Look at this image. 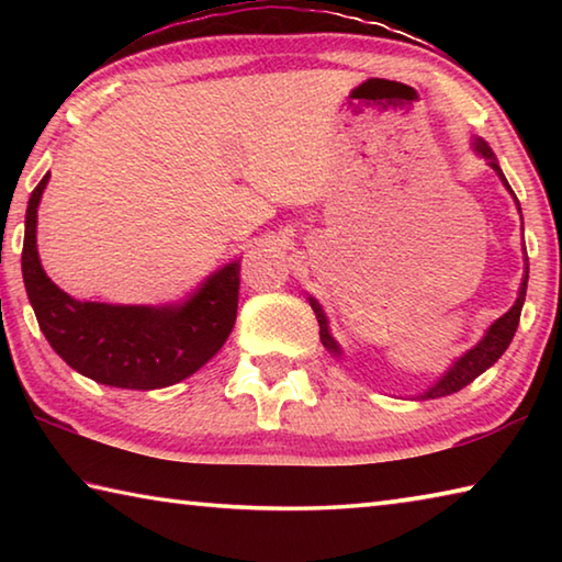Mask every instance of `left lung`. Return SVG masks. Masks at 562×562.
<instances>
[{
    "label": "left lung",
    "instance_id": "8db88e82",
    "mask_svg": "<svg viewBox=\"0 0 562 562\" xmlns=\"http://www.w3.org/2000/svg\"><path fill=\"white\" fill-rule=\"evenodd\" d=\"M473 146H475V150H479V154H481L483 158H488L491 168L496 170L503 183H506V188L510 190L508 180H506V176H503L501 166L496 164V156H493V150H491V146L486 144V140H475ZM518 211H520V207H518ZM526 288H528V268H526V278H522V284H520V292H518L516 304H513V307H510L501 319L493 322L491 329H488V335L483 337V339L479 341V345H475V347L469 351V355H463L459 361H456V364L449 369V372H446V376L441 379V382L436 384V386H431L429 392H426L422 398H436V396H449V394H453V392H461V389L469 386L475 376H481L483 372H486L488 367L496 364L503 351L508 349L510 339H513V335H516V329H518L520 310H522V302H526ZM310 304H312V310H315L317 322H319V339H322V345L327 347L329 355L339 357L341 351H339V347H337V341L329 337L325 312H322L317 300L310 297Z\"/></svg>",
    "mask_w": 562,
    "mask_h": 562
}]
</instances>
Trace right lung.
Returning a JSON list of instances; mask_svg holds the SVG:
<instances>
[{
	"mask_svg": "<svg viewBox=\"0 0 562 562\" xmlns=\"http://www.w3.org/2000/svg\"><path fill=\"white\" fill-rule=\"evenodd\" d=\"M49 173L32 190L24 221L22 274L36 322L66 364L119 389H164L198 372L231 337L240 260L215 272L180 307H116L76 302L46 278L36 252V207Z\"/></svg>",
	"mask_w": 562,
	"mask_h": 562,
	"instance_id": "obj_1",
	"label": "right lung"
}]
</instances>
